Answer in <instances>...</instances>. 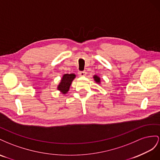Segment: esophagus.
Wrapping results in <instances>:
<instances>
[{"mask_svg":"<svg viewBox=\"0 0 160 160\" xmlns=\"http://www.w3.org/2000/svg\"><path fill=\"white\" fill-rule=\"evenodd\" d=\"M78 75L80 76H84L86 75V72L85 71H80L78 72Z\"/></svg>","mask_w":160,"mask_h":160,"instance_id":"obj_1","label":"esophagus"}]
</instances>
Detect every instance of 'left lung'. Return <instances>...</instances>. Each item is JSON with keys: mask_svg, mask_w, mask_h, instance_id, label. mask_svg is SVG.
<instances>
[{"mask_svg": "<svg viewBox=\"0 0 160 160\" xmlns=\"http://www.w3.org/2000/svg\"><path fill=\"white\" fill-rule=\"evenodd\" d=\"M93 78H94V81H95L97 83H98V84L100 83V78H99L98 76L94 75V76H93Z\"/></svg>", "mask_w": 160, "mask_h": 160, "instance_id": "1", "label": "left lung"}]
</instances>
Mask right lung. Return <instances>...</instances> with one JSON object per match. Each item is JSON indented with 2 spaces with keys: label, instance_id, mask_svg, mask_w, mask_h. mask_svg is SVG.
<instances>
[{
  "label": "right lung",
  "instance_id": "add662e5",
  "mask_svg": "<svg viewBox=\"0 0 160 160\" xmlns=\"http://www.w3.org/2000/svg\"><path fill=\"white\" fill-rule=\"evenodd\" d=\"M75 78L76 75L74 74H66L63 75L61 80L60 83L58 86V90H60L63 94H66L70 89V86H71L73 80H74Z\"/></svg>",
  "mask_w": 160,
  "mask_h": 160
}]
</instances>
